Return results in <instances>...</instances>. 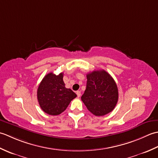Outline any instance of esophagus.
<instances>
[{
	"instance_id": "1",
	"label": "esophagus",
	"mask_w": 158,
	"mask_h": 158,
	"mask_svg": "<svg viewBox=\"0 0 158 158\" xmlns=\"http://www.w3.org/2000/svg\"><path fill=\"white\" fill-rule=\"evenodd\" d=\"M76 94H77V97H80V96H81V92L80 91H77L76 92Z\"/></svg>"
}]
</instances>
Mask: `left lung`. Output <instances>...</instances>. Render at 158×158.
I'll use <instances>...</instances> for the list:
<instances>
[{
    "mask_svg": "<svg viewBox=\"0 0 158 158\" xmlns=\"http://www.w3.org/2000/svg\"><path fill=\"white\" fill-rule=\"evenodd\" d=\"M87 85L81 100L87 109L96 116L111 112L118 101V89L115 81L104 70L87 74Z\"/></svg>",
    "mask_w": 158,
    "mask_h": 158,
    "instance_id": "left-lung-1",
    "label": "left lung"
}]
</instances>
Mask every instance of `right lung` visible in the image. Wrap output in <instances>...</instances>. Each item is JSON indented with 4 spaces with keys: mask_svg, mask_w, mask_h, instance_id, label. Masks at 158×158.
<instances>
[{
    "mask_svg": "<svg viewBox=\"0 0 158 158\" xmlns=\"http://www.w3.org/2000/svg\"><path fill=\"white\" fill-rule=\"evenodd\" d=\"M77 97L70 89L65 88L63 73L56 75H46L37 89V99L41 109L50 115H58L66 109L70 101Z\"/></svg>",
    "mask_w": 158,
    "mask_h": 158,
    "instance_id": "obj_1",
    "label": "right lung"
}]
</instances>
